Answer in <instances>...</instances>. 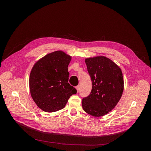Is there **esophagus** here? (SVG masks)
I'll use <instances>...</instances> for the list:
<instances>
[{
    "label": "esophagus",
    "mask_w": 151,
    "mask_h": 151,
    "mask_svg": "<svg viewBox=\"0 0 151 151\" xmlns=\"http://www.w3.org/2000/svg\"><path fill=\"white\" fill-rule=\"evenodd\" d=\"M76 89L77 91V92H79V88H80V86H77L76 87Z\"/></svg>",
    "instance_id": "esophagus-1"
}]
</instances>
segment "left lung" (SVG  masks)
I'll list each match as a JSON object with an SVG mask.
<instances>
[{"label":"left lung","instance_id":"1","mask_svg":"<svg viewBox=\"0 0 151 151\" xmlns=\"http://www.w3.org/2000/svg\"><path fill=\"white\" fill-rule=\"evenodd\" d=\"M88 72L92 81V90L82 101L83 109L94 116L111 111L120 99L123 91L122 70L105 57L86 58Z\"/></svg>","mask_w":151,"mask_h":151}]
</instances>
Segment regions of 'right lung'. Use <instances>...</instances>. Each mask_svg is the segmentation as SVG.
Segmentation results:
<instances>
[{
	"label": "right lung",
	"mask_w": 151,
	"mask_h": 151,
	"mask_svg": "<svg viewBox=\"0 0 151 151\" xmlns=\"http://www.w3.org/2000/svg\"><path fill=\"white\" fill-rule=\"evenodd\" d=\"M71 57L62 51L47 55L34 65L29 76L31 97L46 112H55L65 107L77 90L68 81V65Z\"/></svg>",
	"instance_id": "add662e5"
}]
</instances>
